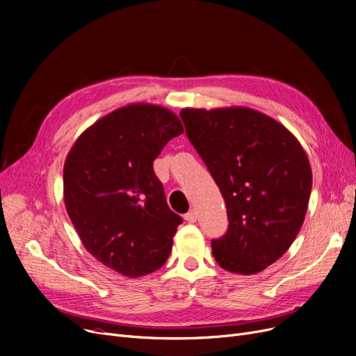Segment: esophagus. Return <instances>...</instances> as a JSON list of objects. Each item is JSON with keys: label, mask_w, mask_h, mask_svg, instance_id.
<instances>
[{"label": "esophagus", "mask_w": 356, "mask_h": 356, "mask_svg": "<svg viewBox=\"0 0 356 356\" xmlns=\"http://www.w3.org/2000/svg\"><path fill=\"white\" fill-rule=\"evenodd\" d=\"M196 218H197V215H196L195 209H191L186 215H184V220H186L188 222H196Z\"/></svg>", "instance_id": "34e87169"}]
</instances>
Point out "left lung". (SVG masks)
<instances>
[{
  "instance_id": "1",
  "label": "left lung",
  "mask_w": 356,
  "mask_h": 356,
  "mask_svg": "<svg viewBox=\"0 0 356 356\" xmlns=\"http://www.w3.org/2000/svg\"><path fill=\"white\" fill-rule=\"evenodd\" d=\"M186 135L218 184L227 233L212 240L222 269L253 275L275 264L298 236L312 193V167L298 140L249 107L183 109Z\"/></svg>"
}]
</instances>
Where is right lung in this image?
I'll list each match as a JSON object with an SVG mask.
<instances>
[{
	"mask_svg": "<svg viewBox=\"0 0 356 356\" xmlns=\"http://www.w3.org/2000/svg\"><path fill=\"white\" fill-rule=\"evenodd\" d=\"M183 134L165 107L135 103L86 129L64 164V200L84 247L129 277L160 269L181 216L168 208L152 161Z\"/></svg>",
	"mask_w": 356,
	"mask_h": 356,
	"instance_id": "add662e5",
	"label": "right lung"
}]
</instances>
